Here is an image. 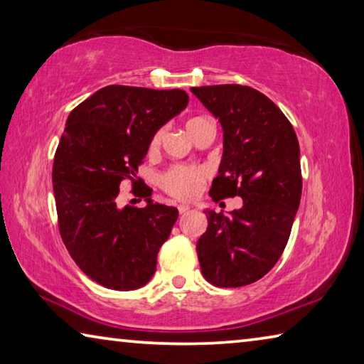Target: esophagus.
<instances>
[{
    "mask_svg": "<svg viewBox=\"0 0 364 364\" xmlns=\"http://www.w3.org/2000/svg\"><path fill=\"white\" fill-rule=\"evenodd\" d=\"M189 210H191V207H189V205H180V207H178V212H180L181 215L188 213Z\"/></svg>",
    "mask_w": 364,
    "mask_h": 364,
    "instance_id": "1",
    "label": "esophagus"
}]
</instances>
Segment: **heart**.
<instances>
[{"label":"heart","instance_id":"b5f03b06","mask_svg":"<svg viewBox=\"0 0 364 364\" xmlns=\"http://www.w3.org/2000/svg\"><path fill=\"white\" fill-rule=\"evenodd\" d=\"M200 120H205V119L204 117L191 119L188 122V132L191 130V127L196 125V123ZM162 138H164V130H159L151 139L149 149L151 151L157 149L160 143H162ZM205 178H207V171L204 168L188 167V165H176V167H171L168 171H165L162 175V178H160V186L164 188L165 193L176 197V199L191 200L194 199L196 196H199Z\"/></svg>","mask_w":364,"mask_h":364}]
</instances>
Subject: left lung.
I'll use <instances>...</instances> for the list:
<instances>
[{"mask_svg":"<svg viewBox=\"0 0 364 364\" xmlns=\"http://www.w3.org/2000/svg\"><path fill=\"white\" fill-rule=\"evenodd\" d=\"M223 128V157L210 196L242 197L230 213L204 210L207 231L197 241L204 278L241 287L263 278L282 255L301 196L300 147L281 109L250 86L191 88Z\"/></svg>","mask_w":364,"mask_h":364,"instance_id":"8db88e82","label":"left lung"}]
</instances>
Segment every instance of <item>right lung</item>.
<instances>
[{"mask_svg":"<svg viewBox=\"0 0 364 364\" xmlns=\"http://www.w3.org/2000/svg\"><path fill=\"white\" fill-rule=\"evenodd\" d=\"M183 90L109 85L72 110L53 165L59 231L73 262L107 289L151 281L157 254L178 218L151 200L119 207L120 183L138 173L154 134L188 106Z\"/></svg>","mask_w":364,"mask_h":364,"instance_id":"right-lung-1","label":"right lung"}]
</instances>
